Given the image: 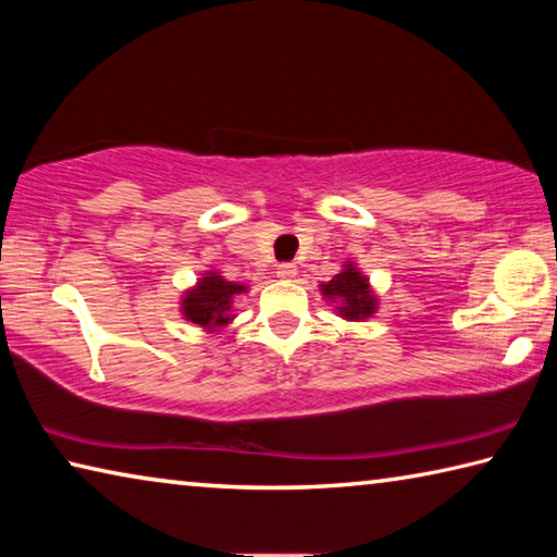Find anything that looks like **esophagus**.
<instances>
[{
    "label": "esophagus",
    "instance_id": "34e87169",
    "mask_svg": "<svg viewBox=\"0 0 557 557\" xmlns=\"http://www.w3.org/2000/svg\"><path fill=\"white\" fill-rule=\"evenodd\" d=\"M277 277L295 280L297 277V265H295V262H282V265H277Z\"/></svg>",
    "mask_w": 557,
    "mask_h": 557
}]
</instances>
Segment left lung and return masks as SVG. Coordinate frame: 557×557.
Masks as SVG:
<instances>
[{
	"label": "left lung",
	"instance_id": "1",
	"mask_svg": "<svg viewBox=\"0 0 557 557\" xmlns=\"http://www.w3.org/2000/svg\"><path fill=\"white\" fill-rule=\"evenodd\" d=\"M322 297L329 299L336 309L338 317L346 322H363L375 314L379 299H375L369 277L356 268L354 260H346L338 275L319 285Z\"/></svg>",
	"mask_w": 557,
	"mask_h": 557
}]
</instances>
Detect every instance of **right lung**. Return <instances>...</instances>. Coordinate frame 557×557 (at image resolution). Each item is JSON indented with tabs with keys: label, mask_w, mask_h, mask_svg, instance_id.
Masks as SVG:
<instances>
[{
	"label": "right lung",
	"mask_w": 557,
	"mask_h": 557,
	"mask_svg": "<svg viewBox=\"0 0 557 557\" xmlns=\"http://www.w3.org/2000/svg\"><path fill=\"white\" fill-rule=\"evenodd\" d=\"M243 292H248V285L231 282L221 272L209 270L191 289L184 292L182 314L186 322L201 326L203 332H219L235 319L233 299Z\"/></svg>",
	"instance_id": "obj_1"
}]
</instances>
